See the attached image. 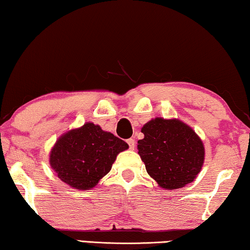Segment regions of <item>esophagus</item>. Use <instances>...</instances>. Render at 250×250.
Wrapping results in <instances>:
<instances>
[{
  "label": "esophagus",
  "mask_w": 250,
  "mask_h": 250,
  "mask_svg": "<svg viewBox=\"0 0 250 250\" xmlns=\"http://www.w3.org/2000/svg\"><path fill=\"white\" fill-rule=\"evenodd\" d=\"M128 145H129V147H130V150H133L134 149V146H135V141H134V139H128Z\"/></svg>",
  "instance_id": "obj_1"
}]
</instances>
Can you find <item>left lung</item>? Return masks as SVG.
<instances>
[{
  "instance_id": "obj_1",
  "label": "left lung",
  "mask_w": 250,
  "mask_h": 250,
  "mask_svg": "<svg viewBox=\"0 0 250 250\" xmlns=\"http://www.w3.org/2000/svg\"><path fill=\"white\" fill-rule=\"evenodd\" d=\"M138 141V153L146 172L163 188L175 189L191 183L204 163V146L188 125L162 118L147 122Z\"/></svg>"
}]
</instances>
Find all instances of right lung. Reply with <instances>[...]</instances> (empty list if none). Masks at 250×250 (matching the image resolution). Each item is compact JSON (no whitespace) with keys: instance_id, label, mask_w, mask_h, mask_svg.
Here are the masks:
<instances>
[{"instance_id":"1","label":"right lung","mask_w":250,"mask_h":250,"mask_svg":"<svg viewBox=\"0 0 250 250\" xmlns=\"http://www.w3.org/2000/svg\"><path fill=\"white\" fill-rule=\"evenodd\" d=\"M128 143L94 124L83 125L58 139L49 163L62 182L77 189H89L111 170Z\"/></svg>"}]
</instances>
